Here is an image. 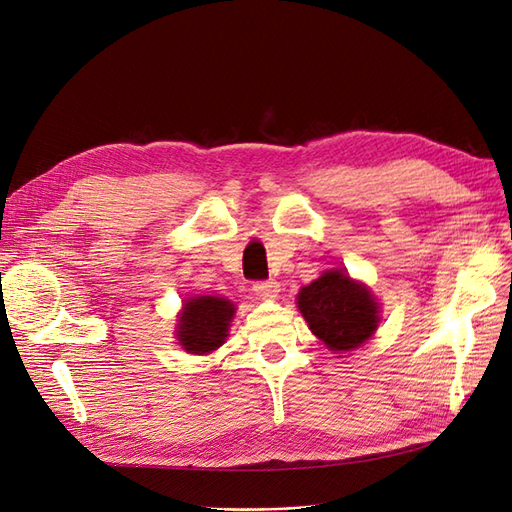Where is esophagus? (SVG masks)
<instances>
[{
    "instance_id": "esophagus-1",
    "label": "esophagus",
    "mask_w": 512,
    "mask_h": 512,
    "mask_svg": "<svg viewBox=\"0 0 512 512\" xmlns=\"http://www.w3.org/2000/svg\"><path fill=\"white\" fill-rule=\"evenodd\" d=\"M254 292L258 294L260 299H275L277 292H280V284H277L275 280L256 282V284H254Z\"/></svg>"
}]
</instances>
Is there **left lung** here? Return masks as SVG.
Listing matches in <instances>:
<instances>
[{
    "label": "left lung",
    "instance_id": "left-lung-1",
    "mask_svg": "<svg viewBox=\"0 0 512 512\" xmlns=\"http://www.w3.org/2000/svg\"><path fill=\"white\" fill-rule=\"evenodd\" d=\"M299 312L309 331L333 352L363 346L376 333L380 305L365 284L339 269L324 271L297 294Z\"/></svg>",
    "mask_w": 512,
    "mask_h": 512
}]
</instances>
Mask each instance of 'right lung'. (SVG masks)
Here are the masks:
<instances>
[{
  "label": "right lung",
  "mask_w": 512,
  "mask_h": 512,
  "mask_svg": "<svg viewBox=\"0 0 512 512\" xmlns=\"http://www.w3.org/2000/svg\"><path fill=\"white\" fill-rule=\"evenodd\" d=\"M235 316V305L228 299L192 297L183 303L177 324V342L190 354H209L218 350L228 337L230 320Z\"/></svg>",
  "instance_id": "right-lung-1"
}]
</instances>
